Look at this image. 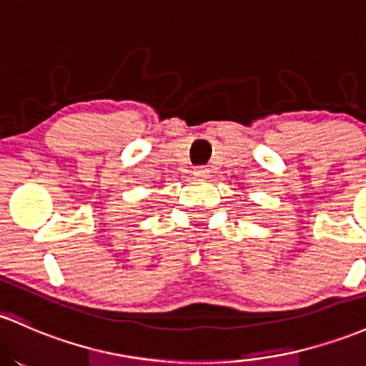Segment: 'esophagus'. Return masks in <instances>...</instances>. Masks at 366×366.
Here are the masks:
<instances>
[{
    "mask_svg": "<svg viewBox=\"0 0 366 366\" xmlns=\"http://www.w3.org/2000/svg\"><path fill=\"white\" fill-rule=\"evenodd\" d=\"M208 174H210V170H208L207 167H198L194 170V175L198 177V179H207Z\"/></svg>",
    "mask_w": 366,
    "mask_h": 366,
    "instance_id": "obj_1",
    "label": "esophagus"
}]
</instances>
